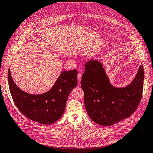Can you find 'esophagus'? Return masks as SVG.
<instances>
[{"instance_id": "obj_1", "label": "esophagus", "mask_w": 153, "mask_h": 153, "mask_svg": "<svg viewBox=\"0 0 153 153\" xmlns=\"http://www.w3.org/2000/svg\"><path fill=\"white\" fill-rule=\"evenodd\" d=\"M82 74L81 73H78V75H77V78H78V81L80 82L81 81V79H82Z\"/></svg>"}]
</instances>
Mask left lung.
<instances>
[{
	"label": "left lung",
	"instance_id": "8db88e82",
	"mask_svg": "<svg viewBox=\"0 0 153 153\" xmlns=\"http://www.w3.org/2000/svg\"><path fill=\"white\" fill-rule=\"evenodd\" d=\"M144 68L140 65L132 82L126 87L111 85L101 63L90 60L85 64L81 80L87 114L95 123L112 126L135 112L141 100Z\"/></svg>",
	"mask_w": 153,
	"mask_h": 153
}]
</instances>
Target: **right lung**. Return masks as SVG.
Returning a JSON list of instances; mask_svg holds the SVG:
<instances>
[{
    "label": "right lung",
    "mask_w": 153,
    "mask_h": 153,
    "mask_svg": "<svg viewBox=\"0 0 153 153\" xmlns=\"http://www.w3.org/2000/svg\"><path fill=\"white\" fill-rule=\"evenodd\" d=\"M10 92L15 105L26 117L42 124L55 123L63 114L67 99L77 85V70L64 71L47 92L32 95L21 90L8 71Z\"/></svg>",
    "instance_id": "obj_1"
}]
</instances>
